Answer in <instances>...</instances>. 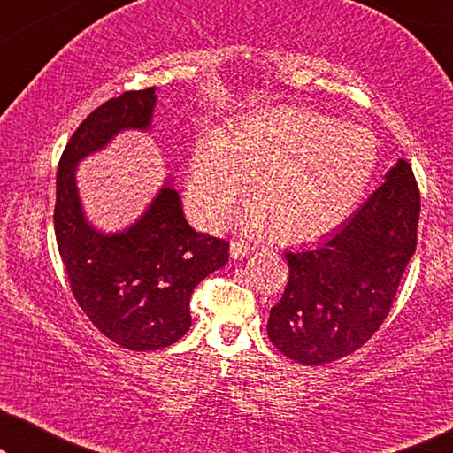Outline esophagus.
<instances>
[{
	"instance_id": "obj_1",
	"label": "esophagus",
	"mask_w": 453,
	"mask_h": 453,
	"mask_svg": "<svg viewBox=\"0 0 453 453\" xmlns=\"http://www.w3.org/2000/svg\"><path fill=\"white\" fill-rule=\"evenodd\" d=\"M251 251V247L245 243V241H241V239H234L233 243H231V256L234 257V259H241V257H245L247 253Z\"/></svg>"
}]
</instances>
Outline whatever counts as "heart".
<instances>
[{"label":"heart","instance_id":"b5f03b06","mask_svg":"<svg viewBox=\"0 0 453 453\" xmlns=\"http://www.w3.org/2000/svg\"><path fill=\"white\" fill-rule=\"evenodd\" d=\"M377 160L369 129L340 126L301 107L243 117L231 135L196 148L188 202L208 228L231 219L251 183V231L274 225L282 241L301 243L336 228L361 200Z\"/></svg>","mask_w":453,"mask_h":453}]
</instances>
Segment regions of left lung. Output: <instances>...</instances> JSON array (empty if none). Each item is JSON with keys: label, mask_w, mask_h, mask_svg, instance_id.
<instances>
[{"label": "left lung", "mask_w": 453, "mask_h": 453, "mask_svg": "<svg viewBox=\"0 0 453 453\" xmlns=\"http://www.w3.org/2000/svg\"><path fill=\"white\" fill-rule=\"evenodd\" d=\"M420 191L406 160L324 243L284 253L288 282L270 309L268 336L303 365L338 361L388 318L417 250Z\"/></svg>", "instance_id": "left-lung-1"}]
</instances>
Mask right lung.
<instances>
[{
	"instance_id": "1",
	"label": "right lung",
	"mask_w": 453,
	"mask_h": 453,
	"mask_svg": "<svg viewBox=\"0 0 453 453\" xmlns=\"http://www.w3.org/2000/svg\"><path fill=\"white\" fill-rule=\"evenodd\" d=\"M157 88L127 90L96 107L72 134L58 166L55 239L78 305L109 340L129 350H160L189 330V296L228 262V241L196 233L169 185L119 234L88 226L73 171L121 129H148Z\"/></svg>"
}]
</instances>
